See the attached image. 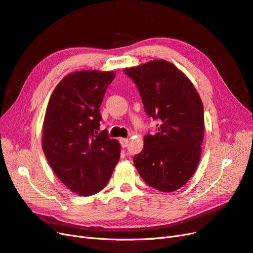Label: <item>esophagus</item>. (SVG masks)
Masks as SVG:
<instances>
[{"label":"esophagus","mask_w":253,"mask_h":253,"mask_svg":"<svg viewBox=\"0 0 253 253\" xmlns=\"http://www.w3.org/2000/svg\"><path fill=\"white\" fill-rule=\"evenodd\" d=\"M120 143H121V146H122L123 148H125V147L128 146L129 140H128V139H120Z\"/></svg>","instance_id":"obj_1"}]
</instances>
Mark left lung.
<instances>
[{
  "label": "left lung",
  "mask_w": 253,
  "mask_h": 253,
  "mask_svg": "<svg viewBox=\"0 0 253 253\" xmlns=\"http://www.w3.org/2000/svg\"><path fill=\"white\" fill-rule=\"evenodd\" d=\"M124 73L138 88L146 114L158 122L156 133L144 136L133 163L146 184L174 192L189 181L199 163L203 102L190 79L169 61H149Z\"/></svg>",
  "instance_id": "8db88e82"
}]
</instances>
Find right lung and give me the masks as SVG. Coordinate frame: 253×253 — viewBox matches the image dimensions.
Wrapping results in <instances>:
<instances>
[{
    "label": "right lung",
    "instance_id": "obj_1",
    "mask_svg": "<svg viewBox=\"0 0 253 253\" xmlns=\"http://www.w3.org/2000/svg\"><path fill=\"white\" fill-rule=\"evenodd\" d=\"M115 72L81 71L56 85L43 123L42 147L62 183L82 196L102 191L120 160V143L99 131V107Z\"/></svg>",
    "mask_w": 253,
    "mask_h": 253
}]
</instances>
